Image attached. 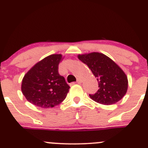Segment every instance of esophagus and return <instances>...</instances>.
I'll use <instances>...</instances> for the list:
<instances>
[{"instance_id": "esophagus-1", "label": "esophagus", "mask_w": 148, "mask_h": 148, "mask_svg": "<svg viewBox=\"0 0 148 148\" xmlns=\"http://www.w3.org/2000/svg\"><path fill=\"white\" fill-rule=\"evenodd\" d=\"M77 82L78 84H82V80L81 79H77Z\"/></svg>"}]
</instances>
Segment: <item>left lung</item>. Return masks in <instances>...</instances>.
<instances>
[{
  "label": "left lung",
  "mask_w": 148,
  "mask_h": 148,
  "mask_svg": "<svg viewBox=\"0 0 148 148\" xmlns=\"http://www.w3.org/2000/svg\"><path fill=\"white\" fill-rule=\"evenodd\" d=\"M78 58L88 66L99 83L97 92L89 94L92 100L103 105H111L125 96L127 78L111 59L99 52L78 55Z\"/></svg>",
  "instance_id": "obj_1"
}]
</instances>
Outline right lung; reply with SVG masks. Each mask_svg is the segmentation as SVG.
<instances>
[{
	"instance_id": "1",
	"label": "right lung",
	"mask_w": 148,
	"mask_h": 148,
	"mask_svg": "<svg viewBox=\"0 0 148 148\" xmlns=\"http://www.w3.org/2000/svg\"><path fill=\"white\" fill-rule=\"evenodd\" d=\"M62 54H52L37 63L24 76L21 90L29 102L41 108H52L66 98L69 86L59 74Z\"/></svg>"
}]
</instances>
